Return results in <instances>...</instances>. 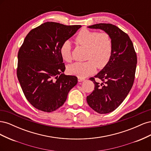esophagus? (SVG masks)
<instances>
[{
    "label": "esophagus",
    "instance_id": "esophagus-1",
    "mask_svg": "<svg viewBox=\"0 0 151 151\" xmlns=\"http://www.w3.org/2000/svg\"><path fill=\"white\" fill-rule=\"evenodd\" d=\"M86 79L84 78H83V77H78V81L79 82H83L84 81H85Z\"/></svg>",
    "mask_w": 151,
    "mask_h": 151
}]
</instances>
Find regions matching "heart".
<instances>
[{"label": "heart", "instance_id": "1", "mask_svg": "<svg viewBox=\"0 0 151 151\" xmlns=\"http://www.w3.org/2000/svg\"><path fill=\"white\" fill-rule=\"evenodd\" d=\"M75 43L86 47L84 62H77L67 68L70 74L80 77H86L96 70V66L103 68L111 58L113 43L110 36L107 33H98L87 28L80 30L74 38ZM62 58L66 62L72 60L71 44L68 41L63 42L60 47Z\"/></svg>", "mask_w": 151, "mask_h": 151}]
</instances>
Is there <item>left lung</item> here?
<instances>
[{
    "label": "left lung",
    "mask_w": 151,
    "mask_h": 151,
    "mask_svg": "<svg viewBox=\"0 0 151 151\" xmlns=\"http://www.w3.org/2000/svg\"><path fill=\"white\" fill-rule=\"evenodd\" d=\"M88 28L103 30L112 40L111 58L102 70L89 79L94 84V90L86 98L93 110L100 114L108 113L120 106L132 89L137 62V55L129 35L117 26L99 23Z\"/></svg>",
    "instance_id": "left-lung-1"
}]
</instances>
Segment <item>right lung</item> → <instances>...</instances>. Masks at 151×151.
Masks as SVG:
<instances>
[{
	"instance_id": "add662e5",
	"label": "right lung",
	"mask_w": 151,
	"mask_h": 151,
	"mask_svg": "<svg viewBox=\"0 0 151 151\" xmlns=\"http://www.w3.org/2000/svg\"><path fill=\"white\" fill-rule=\"evenodd\" d=\"M81 27L45 22L29 32L19 50L17 79L27 100L39 110L55 111L77 83V77L63 74L60 47Z\"/></svg>"
}]
</instances>
